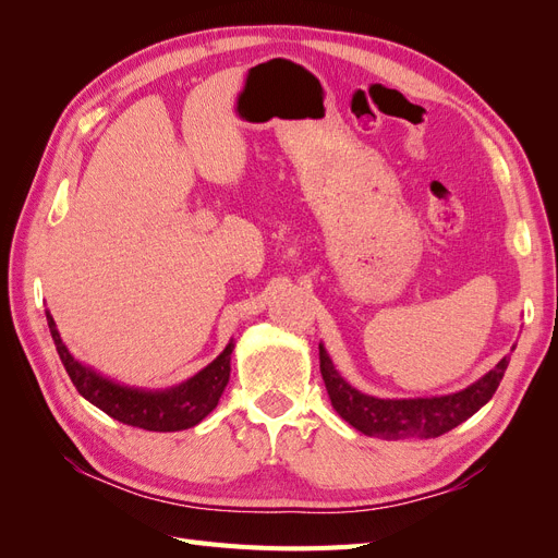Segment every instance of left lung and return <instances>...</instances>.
I'll return each mask as SVG.
<instances>
[{
  "instance_id": "8db88e82",
  "label": "left lung",
  "mask_w": 558,
  "mask_h": 558,
  "mask_svg": "<svg viewBox=\"0 0 558 558\" xmlns=\"http://www.w3.org/2000/svg\"><path fill=\"white\" fill-rule=\"evenodd\" d=\"M318 359L335 412L363 435L379 437V440H428V437L449 433L492 400L510 365V359L505 356L494 369H488L484 377L459 393L433 398H375L353 388L337 373L324 344H318Z\"/></svg>"
}]
</instances>
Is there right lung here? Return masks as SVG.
<instances>
[{
	"mask_svg": "<svg viewBox=\"0 0 558 558\" xmlns=\"http://www.w3.org/2000/svg\"><path fill=\"white\" fill-rule=\"evenodd\" d=\"M46 320L60 353V361L72 384L76 386V391L88 402H93L95 408H99L111 418L121 421L125 426L154 433L193 428L216 408L228 386L230 356L234 349L232 340L207 367H202L191 379L170 388H154V391H148V388L118 384L99 375L90 365L78 363L70 349L64 347L50 312H46Z\"/></svg>",
	"mask_w": 558,
	"mask_h": 558,
	"instance_id": "1",
	"label": "right lung"
}]
</instances>
